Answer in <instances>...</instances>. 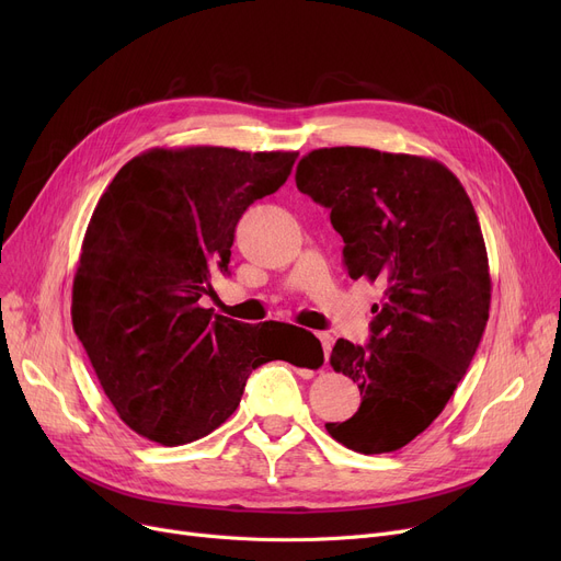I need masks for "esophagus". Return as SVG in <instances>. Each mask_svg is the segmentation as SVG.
<instances>
[{
	"label": "esophagus",
	"instance_id": "34e87169",
	"mask_svg": "<svg viewBox=\"0 0 561 561\" xmlns=\"http://www.w3.org/2000/svg\"><path fill=\"white\" fill-rule=\"evenodd\" d=\"M318 339H320V343H322V352H325V364H328V359H330V352H332V345H334V339H332L328 332H320V334H318Z\"/></svg>",
	"mask_w": 561,
	"mask_h": 561
}]
</instances>
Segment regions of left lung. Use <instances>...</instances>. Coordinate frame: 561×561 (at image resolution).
<instances>
[{
  "label": "left lung",
  "instance_id": "obj_1",
  "mask_svg": "<svg viewBox=\"0 0 561 561\" xmlns=\"http://www.w3.org/2000/svg\"><path fill=\"white\" fill-rule=\"evenodd\" d=\"M296 184L332 211L347 275L381 288L370 343L339 339L330 357L359 385L362 407L325 427L350 450H400L444 411L486 328L491 277L478 214L444 163L370 147L313 150Z\"/></svg>",
  "mask_w": 561,
  "mask_h": 561
}]
</instances>
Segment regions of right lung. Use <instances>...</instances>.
Returning <instances> with one entry per match:
<instances>
[{"label": "right lung", "instance_id": "1", "mask_svg": "<svg viewBox=\"0 0 561 561\" xmlns=\"http://www.w3.org/2000/svg\"><path fill=\"white\" fill-rule=\"evenodd\" d=\"M296 159L154 147L117 170L100 197L75 273L72 328L136 434L170 448L191 444L233 414L261 364H322L313 334L284 355L279 334L293 325H245L197 305L211 293V273L229 271L248 206L275 193Z\"/></svg>", "mask_w": 561, "mask_h": 561}]
</instances>
